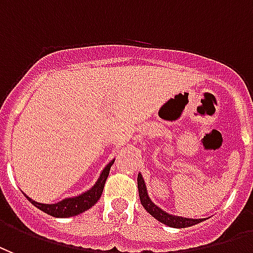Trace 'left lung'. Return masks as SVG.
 Instances as JSON below:
<instances>
[{
    "instance_id": "8db88e82",
    "label": "left lung",
    "mask_w": 253,
    "mask_h": 253,
    "mask_svg": "<svg viewBox=\"0 0 253 253\" xmlns=\"http://www.w3.org/2000/svg\"><path fill=\"white\" fill-rule=\"evenodd\" d=\"M137 187H139L140 202L143 205V208L154 218H156L159 222H162V224L171 226V228H187V226H193V225L200 224V222H202L205 220V218H187V217H182V215L169 214V213L165 211L163 209H160L159 206L154 204L151 201V198H149L144 178H143V175L140 174V172L137 175Z\"/></svg>"
}]
</instances>
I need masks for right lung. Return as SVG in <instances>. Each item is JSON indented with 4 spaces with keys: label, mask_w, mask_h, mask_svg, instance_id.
I'll return each instance as SVG.
<instances>
[{
    "label": "right lung",
    "mask_w": 253,
    "mask_h": 253,
    "mask_svg": "<svg viewBox=\"0 0 253 253\" xmlns=\"http://www.w3.org/2000/svg\"><path fill=\"white\" fill-rule=\"evenodd\" d=\"M113 163L114 159L110 160L108 165L105 166V169L101 171V174H99L98 179L95 180V183L90 189L84 191L82 194L75 195V197H68V198L59 201L56 204H40V202H36L32 198H29L28 195H25V197L28 198V201L33 206H36L38 209L47 213V214L52 215V217L67 218V217L78 215L98 202V200L101 198V194H102V190H104L105 182L108 179L110 167L113 166Z\"/></svg>",
    "instance_id": "1"
}]
</instances>
